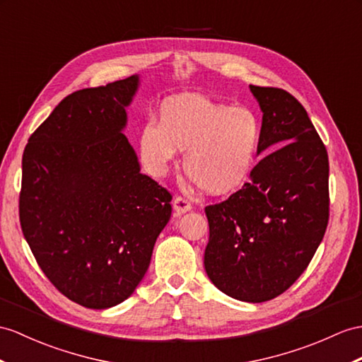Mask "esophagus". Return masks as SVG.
<instances>
[{"label": "esophagus", "mask_w": 362, "mask_h": 362, "mask_svg": "<svg viewBox=\"0 0 362 362\" xmlns=\"http://www.w3.org/2000/svg\"><path fill=\"white\" fill-rule=\"evenodd\" d=\"M173 210H175V215L180 216V215H182V214H186V211L192 210V204H190V202H189L186 198L176 197V198L173 199Z\"/></svg>", "instance_id": "34e87169"}]
</instances>
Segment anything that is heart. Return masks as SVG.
<instances>
[{
    "label": "heart",
    "mask_w": 362,
    "mask_h": 362,
    "mask_svg": "<svg viewBox=\"0 0 362 362\" xmlns=\"http://www.w3.org/2000/svg\"><path fill=\"white\" fill-rule=\"evenodd\" d=\"M261 143V122L249 109L189 93L167 101L160 126L146 122L138 141L141 160L153 176L167 173L176 148L186 151L184 172L211 195L244 186Z\"/></svg>",
    "instance_id": "heart-1"
}]
</instances>
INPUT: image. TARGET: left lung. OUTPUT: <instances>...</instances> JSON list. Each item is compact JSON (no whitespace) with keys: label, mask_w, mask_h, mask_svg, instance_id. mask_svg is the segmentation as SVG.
I'll use <instances>...</instances> for the list:
<instances>
[{"label":"left lung","mask_w":362,"mask_h":362,"mask_svg":"<svg viewBox=\"0 0 362 362\" xmlns=\"http://www.w3.org/2000/svg\"><path fill=\"white\" fill-rule=\"evenodd\" d=\"M262 110L267 151L250 180L226 201L206 207L204 267L223 293L264 303L301 276L329 223V156L293 95L250 86Z\"/></svg>","instance_id":"left-lung-1"}]
</instances>
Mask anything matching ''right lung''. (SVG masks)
I'll use <instances>...</instances> for the list:
<instances>
[{"mask_svg": "<svg viewBox=\"0 0 362 362\" xmlns=\"http://www.w3.org/2000/svg\"><path fill=\"white\" fill-rule=\"evenodd\" d=\"M136 75L70 93L23 153L20 223L44 275L70 301L127 299L172 215V195L139 172L124 134Z\"/></svg>", "mask_w": 362, "mask_h": 362, "instance_id": "add662e5", "label": "right lung"}]
</instances>
